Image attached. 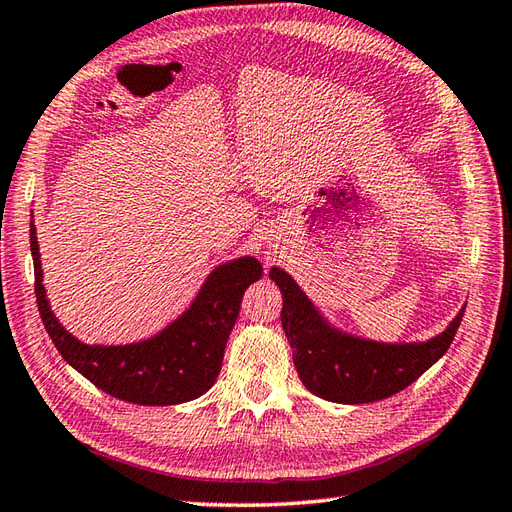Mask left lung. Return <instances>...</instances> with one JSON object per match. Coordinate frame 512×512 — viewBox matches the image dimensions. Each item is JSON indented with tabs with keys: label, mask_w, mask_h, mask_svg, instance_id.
Instances as JSON below:
<instances>
[{
	"label": "left lung",
	"mask_w": 512,
	"mask_h": 512,
	"mask_svg": "<svg viewBox=\"0 0 512 512\" xmlns=\"http://www.w3.org/2000/svg\"><path fill=\"white\" fill-rule=\"evenodd\" d=\"M270 279L283 294L281 324L300 381L318 398L339 404L376 402L415 383L450 348L465 311L428 342L381 344L331 326L281 268H272Z\"/></svg>",
	"instance_id": "left-lung-1"
}]
</instances>
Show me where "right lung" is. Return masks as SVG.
Returning <instances> with one entry per match:
<instances>
[{
  "instance_id": "right-lung-1",
  "label": "right lung",
  "mask_w": 512,
  "mask_h": 512,
  "mask_svg": "<svg viewBox=\"0 0 512 512\" xmlns=\"http://www.w3.org/2000/svg\"><path fill=\"white\" fill-rule=\"evenodd\" d=\"M30 248L38 311L62 359L101 391L144 406L188 402L216 383L242 296L264 274L255 257L233 259L209 274L190 309L162 333L138 344L88 346L64 329L49 309L34 222Z\"/></svg>"
}]
</instances>
